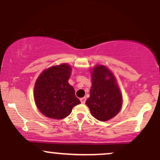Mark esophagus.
Returning <instances> with one entry per match:
<instances>
[{
    "instance_id": "esophagus-1",
    "label": "esophagus",
    "mask_w": 160,
    "mask_h": 160,
    "mask_svg": "<svg viewBox=\"0 0 160 160\" xmlns=\"http://www.w3.org/2000/svg\"><path fill=\"white\" fill-rule=\"evenodd\" d=\"M86 100V97H83V98H80V102H81V103H82V104H85Z\"/></svg>"
}]
</instances>
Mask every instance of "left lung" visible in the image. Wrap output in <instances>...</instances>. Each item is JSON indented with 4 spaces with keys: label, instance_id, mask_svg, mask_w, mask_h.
<instances>
[{
    "label": "left lung",
    "instance_id": "obj_1",
    "mask_svg": "<svg viewBox=\"0 0 160 160\" xmlns=\"http://www.w3.org/2000/svg\"><path fill=\"white\" fill-rule=\"evenodd\" d=\"M92 84L86 105L97 120H111L120 112L122 102L114 76L105 66L97 65L92 71Z\"/></svg>",
    "mask_w": 160,
    "mask_h": 160
}]
</instances>
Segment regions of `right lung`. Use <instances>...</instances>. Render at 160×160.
I'll return each mask as SVG.
<instances>
[{"label":"right lung","mask_w":160,"mask_h":160,"mask_svg":"<svg viewBox=\"0 0 160 160\" xmlns=\"http://www.w3.org/2000/svg\"><path fill=\"white\" fill-rule=\"evenodd\" d=\"M71 66L62 64L43 71L37 79L34 98L39 111L49 118L61 120L80 104L74 88L68 83Z\"/></svg>","instance_id":"add662e5"}]
</instances>
